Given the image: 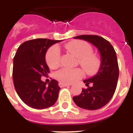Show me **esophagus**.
Segmentation results:
<instances>
[{
  "mask_svg": "<svg viewBox=\"0 0 133 133\" xmlns=\"http://www.w3.org/2000/svg\"><path fill=\"white\" fill-rule=\"evenodd\" d=\"M58 85L61 87V88H63V87H65V86H69L70 85L69 84H65V83H58Z\"/></svg>",
  "mask_w": 133,
  "mask_h": 133,
  "instance_id": "obj_1",
  "label": "esophagus"
}]
</instances>
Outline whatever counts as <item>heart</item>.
<instances>
[{"instance_id":"heart-1","label":"heart","mask_w":133,"mask_h":133,"mask_svg":"<svg viewBox=\"0 0 133 133\" xmlns=\"http://www.w3.org/2000/svg\"><path fill=\"white\" fill-rule=\"evenodd\" d=\"M65 48L78 58L79 64L88 74L92 75L98 72L100 61L97 55L92 53V47L89 43L83 41H72L65 45ZM45 60L48 65L51 68H55L60 65L61 51L58 47H51L47 51ZM83 70L81 68H63L56 72L55 78L61 83L70 84L83 78Z\"/></svg>"}]
</instances>
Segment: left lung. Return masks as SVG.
<instances>
[{
  "label": "left lung",
  "instance_id": "1",
  "mask_svg": "<svg viewBox=\"0 0 133 133\" xmlns=\"http://www.w3.org/2000/svg\"><path fill=\"white\" fill-rule=\"evenodd\" d=\"M74 38L88 41L97 48L100 55V66L95 75L83 81L88 88L83 89L72 100L81 108L98 110L111 100L117 87L119 68L116 52L109 41L98 35H82ZM90 83L93 84L91 87L89 86Z\"/></svg>",
  "mask_w": 133,
  "mask_h": 133
}]
</instances>
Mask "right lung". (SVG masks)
Instances as JSON below:
<instances>
[{
	"mask_svg": "<svg viewBox=\"0 0 133 133\" xmlns=\"http://www.w3.org/2000/svg\"><path fill=\"white\" fill-rule=\"evenodd\" d=\"M60 42L37 38L25 41L17 50L13 58V84L18 95L30 108H47L58 100L61 90L58 81L52 79L46 85L41 77L49 72L45 61L47 50Z\"/></svg>",
	"mask_w": 133,
	"mask_h": 133,
	"instance_id": "1",
	"label": "right lung"
}]
</instances>
